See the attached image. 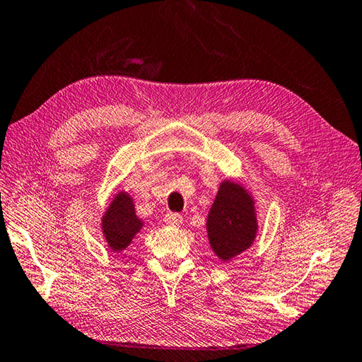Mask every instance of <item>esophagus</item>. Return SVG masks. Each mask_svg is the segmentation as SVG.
<instances>
[{"mask_svg": "<svg viewBox=\"0 0 362 362\" xmlns=\"http://www.w3.org/2000/svg\"><path fill=\"white\" fill-rule=\"evenodd\" d=\"M163 221L166 222L168 226H174V227H179L180 224H182V221H183V218L180 216L179 213H166L165 214V218H163Z\"/></svg>", "mask_w": 362, "mask_h": 362, "instance_id": "34e87169", "label": "esophagus"}]
</instances>
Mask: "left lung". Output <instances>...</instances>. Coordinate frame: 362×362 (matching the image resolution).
I'll return each instance as SVG.
<instances>
[{
  "instance_id": "obj_1",
  "label": "left lung",
  "mask_w": 362,
  "mask_h": 362,
  "mask_svg": "<svg viewBox=\"0 0 362 362\" xmlns=\"http://www.w3.org/2000/svg\"><path fill=\"white\" fill-rule=\"evenodd\" d=\"M257 230V214L250 194L238 183L222 182L206 219L213 252L222 261L232 259L250 247Z\"/></svg>"
}]
</instances>
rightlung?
Listing matches in <instances>:
<instances>
[{
    "instance_id": "1",
    "label": "right lung",
    "mask_w": 362,
    "mask_h": 362,
    "mask_svg": "<svg viewBox=\"0 0 362 362\" xmlns=\"http://www.w3.org/2000/svg\"><path fill=\"white\" fill-rule=\"evenodd\" d=\"M141 227L143 222L135 214L132 197L126 193L117 194L103 216V233L109 247L113 252L124 250Z\"/></svg>"
}]
</instances>
